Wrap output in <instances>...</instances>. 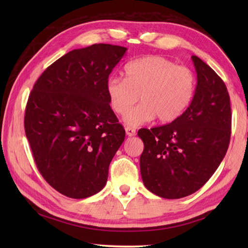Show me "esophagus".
Wrapping results in <instances>:
<instances>
[{"label": "esophagus", "mask_w": 248, "mask_h": 248, "mask_svg": "<svg viewBox=\"0 0 248 248\" xmlns=\"http://www.w3.org/2000/svg\"><path fill=\"white\" fill-rule=\"evenodd\" d=\"M125 133H127L128 136H134V135H136V131H135V129L131 128V127H125Z\"/></svg>", "instance_id": "esophagus-1"}]
</instances>
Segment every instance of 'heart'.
<instances>
[{
  "instance_id": "b5f03b06",
  "label": "heart",
  "mask_w": 248,
  "mask_h": 248,
  "mask_svg": "<svg viewBox=\"0 0 248 248\" xmlns=\"http://www.w3.org/2000/svg\"><path fill=\"white\" fill-rule=\"evenodd\" d=\"M125 78L110 77L107 93L110 108L124 115L140 97L141 103L124 115V123L140 125L155 117L160 123L176 120L189 107L196 89L191 69L165 57L150 55L130 62Z\"/></svg>"
}]
</instances>
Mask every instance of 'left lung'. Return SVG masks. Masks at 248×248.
Here are the masks:
<instances>
[{"label":"left lung","mask_w":248,"mask_h":248,"mask_svg":"<svg viewBox=\"0 0 248 248\" xmlns=\"http://www.w3.org/2000/svg\"><path fill=\"white\" fill-rule=\"evenodd\" d=\"M197 86L189 107L172 123L140 129V175L157 196L178 199L204 186L227 152L231 134L230 97L224 81L192 56Z\"/></svg>","instance_id":"1"}]
</instances>
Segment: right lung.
Here are the masks:
<instances>
[{
	"mask_svg": "<svg viewBox=\"0 0 248 248\" xmlns=\"http://www.w3.org/2000/svg\"><path fill=\"white\" fill-rule=\"evenodd\" d=\"M125 51L107 44L72 50L46 68L30 93L24 129L34 161L45 180L67 197L101 191L124 140L107 82Z\"/></svg>",
	"mask_w": 248,
	"mask_h": 248,
	"instance_id": "right-lung-1",
	"label": "right lung"
}]
</instances>
